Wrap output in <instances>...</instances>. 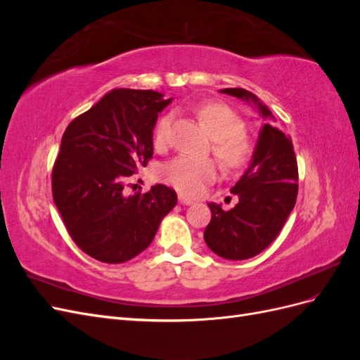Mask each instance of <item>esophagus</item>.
<instances>
[{"label":"esophagus","mask_w":360,"mask_h":360,"mask_svg":"<svg viewBox=\"0 0 360 360\" xmlns=\"http://www.w3.org/2000/svg\"><path fill=\"white\" fill-rule=\"evenodd\" d=\"M179 202H180V204H184V205H189V204L193 202V200L189 198V197H186V195H179Z\"/></svg>","instance_id":"1"}]
</instances>
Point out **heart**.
<instances>
[{
    "label": "heart",
    "instance_id": "obj_1",
    "mask_svg": "<svg viewBox=\"0 0 360 360\" xmlns=\"http://www.w3.org/2000/svg\"><path fill=\"white\" fill-rule=\"evenodd\" d=\"M195 115L213 138L212 151L225 171L237 172L249 165L255 155V143L245 132L246 122L240 114L224 102H204L195 108ZM171 122V115H163L158 122L153 134L156 150L167 147ZM216 176L217 165L213 159L179 156L160 169L163 181L189 197L201 193Z\"/></svg>",
    "mask_w": 360,
    "mask_h": 360
}]
</instances>
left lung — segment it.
<instances>
[{"label": "left lung", "instance_id": "8db88e82", "mask_svg": "<svg viewBox=\"0 0 360 360\" xmlns=\"http://www.w3.org/2000/svg\"><path fill=\"white\" fill-rule=\"evenodd\" d=\"M258 105L263 117H271L267 106L245 89H224ZM299 168L291 139L266 123L261 129L252 163L231 189L238 202L231 210L209 204L212 221L204 240L214 254L226 259H248L258 255L275 240L296 205Z\"/></svg>", "mask_w": 360, "mask_h": 360}]
</instances>
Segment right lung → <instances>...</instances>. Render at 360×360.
Masks as SVG:
<instances>
[{
	"instance_id": "obj_1",
	"label": "right lung",
	"mask_w": 360,
	"mask_h": 360,
	"mask_svg": "<svg viewBox=\"0 0 360 360\" xmlns=\"http://www.w3.org/2000/svg\"><path fill=\"white\" fill-rule=\"evenodd\" d=\"M171 99L117 89L72 120L52 168V198L81 250L108 264L132 259L151 243L177 204L165 184L126 195L132 174L153 158V127Z\"/></svg>"
}]
</instances>
